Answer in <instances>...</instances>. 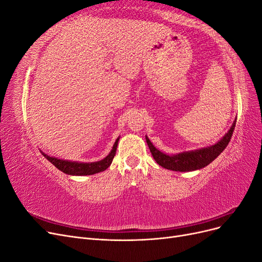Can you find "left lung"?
I'll list each match as a JSON object with an SVG mask.
<instances>
[{
    "label": "left lung",
    "mask_w": 262,
    "mask_h": 262,
    "mask_svg": "<svg viewBox=\"0 0 262 262\" xmlns=\"http://www.w3.org/2000/svg\"><path fill=\"white\" fill-rule=\"evenodd\" d=\"M235 124L236 121H234L231 129L228 130L223 139L219 141L215 145H212L207 148L191 150V152L180 153L177 155H166L162 153L161 150H158L156 147H154L147 137L145 138V140L155 162L158 165H161L162 167L175 171H192L208 166L223 152L232 139Z\"/></svg>",
    "instance_id": "1"
}]
</instances>
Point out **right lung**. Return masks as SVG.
I'll return each mask as SVG.
<instances>
[{
    "instance_id": "add662e5",
    "label": "right lung",
    "mask_w": 262,
    "mask_h": 262,
    "mask_svg": "<svg viewBox=\"0 0 262 262\" xmlns=\"http://www.w3.org/2000/svg\"><path fill=\"white\" fill-rule=\"evenodd\" d=\"M118 141H119V139L116 140L112 152L109 153V155L107 157H105L104 160H101L99 162H95V163L69 162V161H63V160H58V158H54V157H50L43 153H42V155L50 163H52L59 170L63 171L64 173H68V175H75V176L94 175V173H96V172L106 170L110 166V164L113 163V160L116 155Z\"/></svg>"
}]
</instances>
